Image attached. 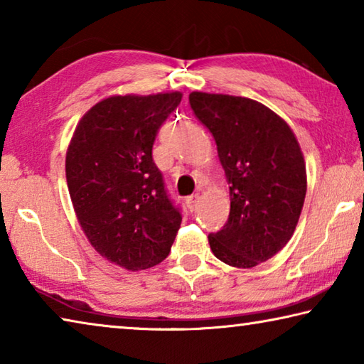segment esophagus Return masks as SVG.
Listing matches in <instances>:
<instances>
[{
	"label": "esophagus",
	"instance_id": "1",
	"mask_svg": "<svg viewBox=\"0 0 364 364\" xmlns=\"http://www.w3.org/2000/svg\"><path fill=\"white\" fill-rule=\"evenodd\" d=\"M199 202H200V196L199 194H193V196L186 197V207L189 208L191 212L196 210L197 205H199Z\"/></svg>",
	"mask_w": 364,
	"mask_h": 364
}]
</instances>
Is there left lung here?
<instances>
[{
  "label": "left lung",
  "mask_w": 364,
  "mask_h": 364,
  "mask_svg": "<svg viewBox=\"0 0 364 364\" xmlns=\"http://www.w3.org/2000/svg\"><path fill=\"white\" fill-rule=\"evenodd\" d=\"M189 104L230 184V218L208 244L230 267L254 268L282 250L299 223L306 194L300 144L284 119L249 97L193 91Z\"/></svg>",
  "instance_id": "1"
}]
</instances>
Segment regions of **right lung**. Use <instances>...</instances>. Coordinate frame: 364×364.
Instances as JSON below:
<instances>
[{
	"label": "right lung",
	"mask_w": 364,
	"mask_h": 364,
	"mask_svg": "<svg viewBox=\"0 0 364 364\" xmlns=\"http://www.w3.org/2000/svg\"><path fill=\"white\" fill-rule=\"evenodd\" d=\"M180 91L115 95L77 123L65 154V178L85 236L101 257L128 271L170 254L181 213L165 193L152 144L181 102Z\"/></svg>",
	"instance_id": "add662e5"
}]
</instances>
